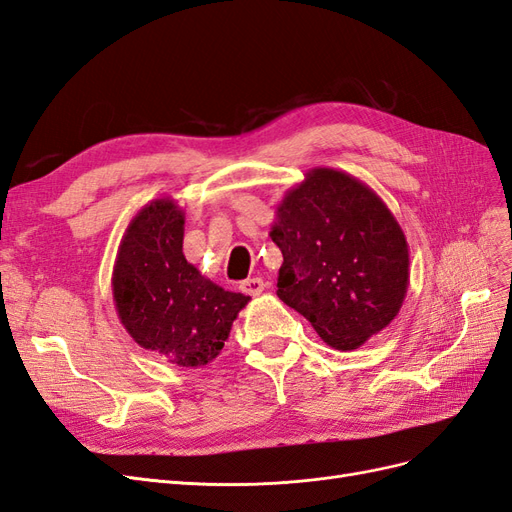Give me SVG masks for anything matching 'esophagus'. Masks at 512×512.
<instances>
[{
	"label": "esophagus",
	"mask_w": 512,
	"mask_h": 512,
	"mask_svg": "<svg viewBox=\"0 0 512 512\" xmlns=\"http://www.w3.org/2000/svg\"><path fill=\"white\" fill-rule=\"evenodd\" d=\"M265 288H267V282L260 280V277H250V280L241 282V290L245 294H252V297H258V294L265 292Z\"/></svg>",
	"instance_id": "34e87169"
}]
</instances>
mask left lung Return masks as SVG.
Returning a JSON list of instances; mask_svg holds the SVG:
<instances>
[{
    "instance_id": "1",
    "label": "left lung",
    "mask_w": 512,
    "mask_h": 512,
    "mask_svg": "<svg viewBox=\"0 0 512 512\" xmlns=\"http://www.w3.org/2000/svg\"><path fill=\"white\" fill-rule=\"evenodd\" d=\"M269 237L284 256L277 297L324 344L356 350L399 314L410 284L408 241L363 181L312 168L280 200Z\"/></svg>"
}]
</instances>
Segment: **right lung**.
<instances>
[{
  "instance_id": "1",
  "label": "right lung",
  "mask_w": 512,
  "mask_h": 512,
  "mask_svg": "<svg viewBox=\"0 0 512 512\" xmlns=\"http://www.w3.org/2000/svg\"><path fill=\"white\" fill-rule=\"evenodd\" d=\"M185 213L170 196L138 211L117 250L113 301L134 342L177 367H203L224 348L250 297L213 284L183 256Z\"/></svg>"
}]
</instances>
